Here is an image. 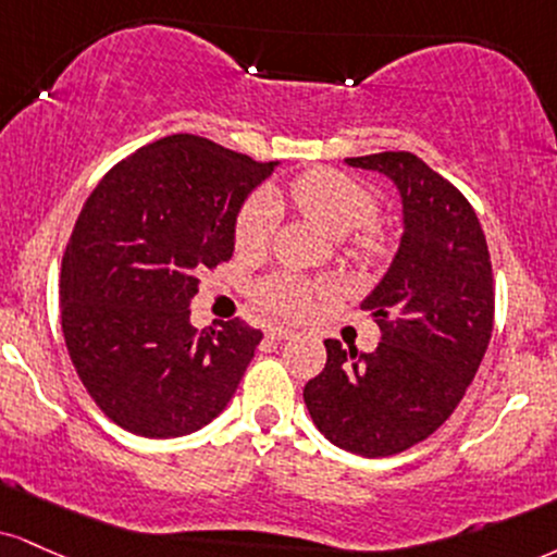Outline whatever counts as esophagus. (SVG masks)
<instances>
[{
    "mask_svg": "<svg viewBox=\"0 0 557 557\" xmlns=\"http://www.w3.org/2000/svg\"><path fill=\"white\" fill-rule=\"evenodd\" d=\"M267 337H270V339H290V337H296V332L287 330V326H270V330H267Z\"/></svg>",
    "mask_w": 557,
    "mask_h": 557,
    "instance_id": "1",
    "label": "esophagus"
}]
</instances>
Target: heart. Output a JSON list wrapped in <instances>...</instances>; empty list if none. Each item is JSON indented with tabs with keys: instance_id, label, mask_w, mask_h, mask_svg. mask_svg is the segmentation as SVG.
Wrapping results in <instances>:
<instances>
[{
	"instance_id": "1",
	"label": "heart",
	"mask_w": 557,
	"mask_h": 557,
	"mask_svg": "<svg viewBox=\"0 0 557 557\" xmlns=\"http://www.w3.org/2000/svg\"><path fill=\"white\" fill-rule=\"evenodd\" d=\"M274 199H285L319 223L326 233L345 239V249L360 264H373L386 253V240L373 218L379 214L376 194L360 184L358 178L343 171L317 169L285 186V191L251 194L236 214L233 223V244L240 253H259L270 244L274 225H277V205ZM324 293V285L298 277L290 272L267 274L253 283L251 296L257 306L277 317L298 319L308 313L313 298Z\"/></svg>"
}]
</instances>
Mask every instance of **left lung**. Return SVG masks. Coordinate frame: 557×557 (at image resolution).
<instances>
[{"instance_id":"1","label":"left lung","mask_w":557,"mask_h":557,"mask_svg":"<svg viewBox=\"0 0 557 557\" xmlns=\"http://www.w3.org/2000/svg\"><path fill=\"white\" fill-rule=\"evenodd\" d=\"M347 163L397 184L405 233L360 306L379 324V347L324 339L326 366L304 401L334 446L376 459L425 441L457 410L491 343L495 287L485 233L451 181L405 150Z\"/></svg>"}]
</instances>
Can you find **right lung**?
<instances>
[{"mask_svg":"<svg viewBox=\"0 0 557 557\" xmlns=\"http://www.w3.org/2000/svg\"><path fill=\"white\" fill-rule=\"evenodd\" d=\"M274 163L171 134L119 160L83 205L62 259V332L106 418L145 438L225 410L261 343L246 321L194 330L199 274L233 257V223Z\"/></svg>","mask_w":557,"mask_h":557,"instance_id":"right-lung-1","label":"right lung"}]
</instances>
